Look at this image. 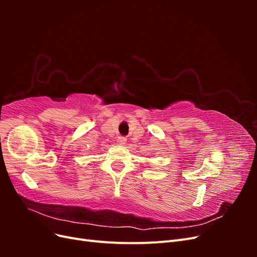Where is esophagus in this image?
Listing matches in <instances>:
<instances>
[{"label": "esophagus", "instance_id": "1", "mask_svg": "<svg viewBox=\"0 0 257 257\" xmlns=\"http://www.w3.org/2000/svg\"><path fill=\"white\" fill-rule=\"evenodd\" d=\"M118 144L119 145H125L126 144V138L124 137V136L118 137Z\"/></svg>", "mask_w": 257, "mask_h": 257}]
</instances>
